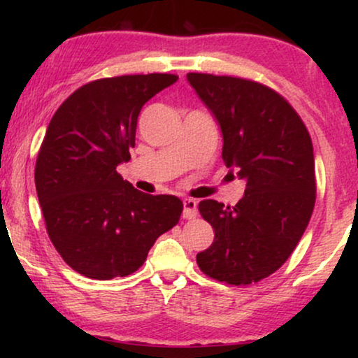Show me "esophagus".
<instances>
[{"instance_id":"obj_1","label":"esophagus","mask_w":358,"mask_h":358,"mask_svg":"<svg viewBox=\"0 0 358 358\" xmlns=\"http://www.w3.org/2000/svg\"><path fill=\"white\" fill-rule=\"evenodd\" d=\"M184 210H182V217L185 220H192L197 217V202L194 199H184L182 200Z\"/></svg>"}]
</instances>
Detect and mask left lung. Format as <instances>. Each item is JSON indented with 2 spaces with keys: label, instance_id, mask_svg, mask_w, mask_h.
<instances>
[{
  "label": "left lung",
  "instance_id": "left-lung-1",
  "mask_svg": "<svg viewBox=\"0 0 358 358\" xmlns=\"http://www.w3.org/2000/svg\"><path fill=\"white\" fill-rule=\"evenodd\" d=\"M189 85L222 130V156L246 182L233 208L202 200L212 246L200 271L229 285H249L282 267L310 223L316 200L315 153L305 124L271 87L233 76L189 73Z\"/></svg>",
  "mask_w": 358,
  "mask_h": 358
}]
</instances>
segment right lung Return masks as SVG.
Segmentation results:
<instances>
[{
    "label": "right lung",
    "mask_w": 358,
    "mask_h": 358,
    "mask_svg": "<svg viewBox=\"0 0 358 358\" xmlns=\"http://www.w3.org/2000/svg\"><path fill=\"white\" fill-rule=\"evenodd\" d=\"M176 81L151 73L87 83L47 127L36 163L38 203L53 246L81 275H130L179 222L180 199L140 192L117 173L130 159L141 107Z\"/></svg>",
    "instance_id": "obj_1"
}]
</instances>
